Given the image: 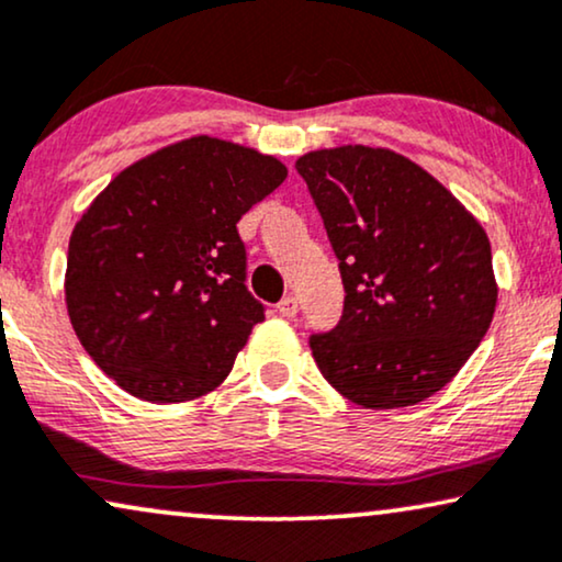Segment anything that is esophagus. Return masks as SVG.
I'll return each instance as SVG.
<instances>
[{
	"label": "esophagus",
	"mask_w": 562,
	"mask_h": 562,
	"mask_svg": "<svg viewBox=\"0 0 562 562\" xmlns=\"http://www.w3.org/2000/svg\"><path fill=\"white\" fill-rule=\"evenodd\" d=\"M277 311H280L285 318H293L297 314V297L295 295H285L280 303H277Z\"/></svg>",
	"instance_id": "obj_1"
}]
</instances>
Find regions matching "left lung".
Listing matches in <instances>:
<instances>
[{
  "label": "left lung",
  "mask_w": 562,
  "mask_h": 562,
  "mask_svg": "<svg viewBox=\"0 0 562 562\" xmlns=\"http://www.w3.org/2000/svg\"><path fill=\"white\" fill-rule=\"evenodd\" d=\"M339 261L342 316L308 345L324 379L371 409L409 407L470 360L498 288L482 225L428 170L347 145L295 162Z\"/></svg>",
  "instance_id": "obj_1"
}]
</instances>
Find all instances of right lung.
I'll return each instance as SVG.
<instances>
[{"label":"right lung","instance_id":"add662e5","mask_svg":"<svg viewBox=\"0 0 562 562\" xmlns=\"http://www.w3.org/2000/svg\"><path fill=\"white\" fill-rule=\"evenodd\" d=\"M280 160L215 137L162 147L75 225L67 311L95 366L145 402H189L231 373L265 303L238 220L285 181Z\"/></svg>","mask_w":562,"mask_h":562}]
</instances>
